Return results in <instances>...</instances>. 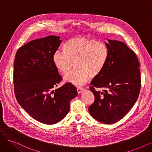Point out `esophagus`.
<instances>
[{
  "label": "esophagus",
  "instance_id": "esophagus-1",
  "mask_svg": "<svg viewBox=\"0 0 152 152\" xmlns=\"http://www.w3.org/2000/svg\"><path fill=\"white\" fill-rule=\"evenodd\" d=\"M84 89L83 88H81V87H77V92L78 94H81L83 92Z\"/></svg>",
  "mask_w": 152,
  "mask_h": 152
}]
</instances>
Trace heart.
<instances>
[{
    "label": "heart",
    "mask_w": 152,
    "mask_h": 152,
    "mask_svg": "<svg viewBox=\"0 0 152 152\" xmlns=\"http://www.w3.org/2000/svg\"><path fill=\"white\" fill-rule=\"evenodd\" d=\"M109 57L107 44L85 36L71 38L64 44L63 52H55L52 55L55 67L65 75L72 68L76 69L64 77L65 82L80 86L90 77L99 76L104 69Z\"/></svg>",
    "instance_id": "heart-1"
}]
</instances>
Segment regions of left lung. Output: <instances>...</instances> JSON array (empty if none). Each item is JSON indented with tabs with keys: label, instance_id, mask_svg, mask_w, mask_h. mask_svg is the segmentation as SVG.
Segmentation results:
<instances>
[{
	"label": "left lung",
	"instance_id": "1",
	"mask_svg": "<svg viewBox=\"0 0 152 152\" xmlns=\"http://www.w3.org/2000/svg\"><path fill=\"white\" fill-rule=\"evenodd\" d=\"M109 57L102 73L91 83L95 100L89 107L91 115L98 121L110 124L122 119L132 108L140 93V63L127 45L108 39ZM103 88V92L95 90Z\"/></svg>",
	"mask_w": 152,
	"mask_h": 152
}]
</instances>
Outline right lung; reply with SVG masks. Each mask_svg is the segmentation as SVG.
I'll list each match as a JSON object with an SVG mask.
<instances>
[{
  "label": "right lung",
  "instance_id": "add662e5",
  "mask_svg": "<svg viewBox=\"0 0 152 152\" xmlns=\"http://www.w3.org/2000/svg\"><path fill=\"white\" fill-rule=\"evenodd\" d=\"M59 36L35 39L21 47L15 55L14 92L20 105L36 121L47 124L60 121L69 110V102L77 92L66 83L54 90L62 80L52 61L59 47Z\"/></svg>",
  "mask_w": 152,
  "mask_h": 152
}]
</instances>
